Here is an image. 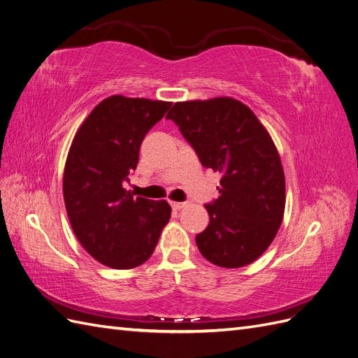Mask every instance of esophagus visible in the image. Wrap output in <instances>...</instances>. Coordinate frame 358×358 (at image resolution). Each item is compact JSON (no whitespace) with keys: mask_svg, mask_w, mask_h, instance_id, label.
I'll list each match as a JSON object with an SVG mask.
<instances>
[{"mask_svg":"<svg viewBox=\"0 0 358 358\" xmlns=\"http://www.w3.org/2000/svg\"><path fill=\"white\" fill-rule=\"evenodd\" d=\"M170 206L175 210H179V209H182V208H185L187 206V203H182V201H170Z\"/></svg>","mask_w":358,"mask_h":358,"instance_id":"1","label":"esophagus"}]
</instances>
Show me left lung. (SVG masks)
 Returning <instances> with one entry per match:
<instances>
[{
    "mask_svg": "<svg viewBox=\"0 0 358 358\" xmlns=\"http://www.w3.org/2000/svg\"><path fill=\"white\" fill-rule=\"evenodd\" d=\"M166 117L201 166L222 175L221 196L206 204L209 225L196 236L201 255L227 268L251 264L273 242L285 210V176L272 137L230 96L175 103Z\"/></svg>",
    "mask_w": 358,
    "mask_h": 358,
    "instance_id": "8db88e82",
    "label": "left lung"
}]
</instances>
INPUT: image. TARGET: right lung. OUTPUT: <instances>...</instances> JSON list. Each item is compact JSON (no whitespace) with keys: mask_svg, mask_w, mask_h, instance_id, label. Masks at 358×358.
<instances>
[{"mask_svg":"<svg viewBox=\"0 0 358 358\" xmlns=\"http://www.w3.org/2000/svg\"><path fill=\"white\" fill-rule=\"evenodd\" d=\"M171 103L112 95L85 119L64 169V201L71 229L96 262L133 268L152 255L170 220L166 200L127 191L145 136Z\"/></svg>","mask_w":358,"mask_h":358,"instance_id":"obj_1","label":"right lung"}]
</instances>
